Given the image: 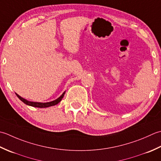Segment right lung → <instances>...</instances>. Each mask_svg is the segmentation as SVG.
<instances>
[{
	"instance_id": "add662e5",
	"label": "right lung",
	"mask_w": 161,
	"mask_h": 161,
	"mask_svg": "<svg viewBox=\"0 0 161 161\" xmlns=\"http://www.w3.org/2000/svg\"><path fill=\"white\" fill-rule=\"evenodd\" d=\"M64 92L63 94H62L61 96L58 98V99H57L55 101H51V102H47V103H38V102H32V101H27L26 99H24V98L21 97L20 96H19V94H16V96H17V97L19 98V99H20L21 101H23L24 103H25L26 105H28V106H33V107H37V108H47V107H49V106H55V105L58 104L60 101L62 100V98H63L64 95Z\"/></svg>"
}]
</instances>
